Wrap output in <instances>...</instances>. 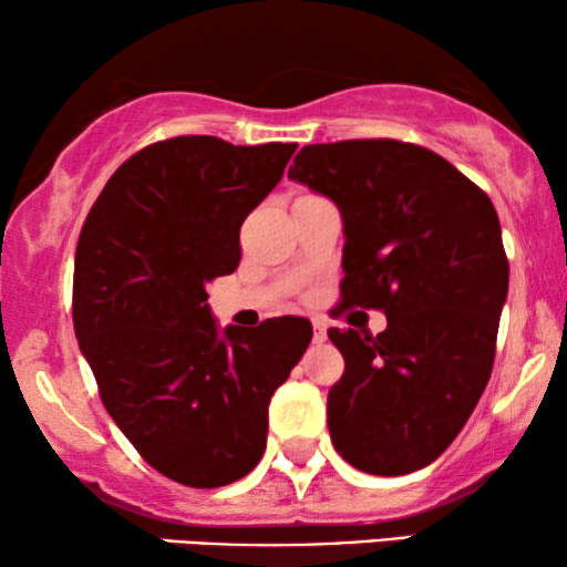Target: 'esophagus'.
Instances as JSON below:
<instances>
[{"instance_id":"obj_1","label":"esophagus","mask_w":567,"mask_h":567,"mask_svg":"<svg viewBox=\"0 0 567 567\" xmlns=\"http://www.w3.org/2000/svg\"><path fill=\"white\" fill-rule=\"evenodd\" d=\"M326 339H329L326 337V323L321 321V318H313V341L316 344H323Z\"/></svg>"}]
</instances>
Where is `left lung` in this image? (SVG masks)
Wrapping results in <instances>:
<instances>
[{"mask_svg": "<svg viewBox=\"0 0 567 567\" xmlns=\"http://www.w3.org/2000/svg\"><path fill=\"white\" fill-rule=\"evenodd\" d=\"M290 177L344 218L341 308L388 316L378 337L329 329L344 357L326 403L331 442L370 475L426 467L493 370L508 292L496 207L446 158L393 138L313 143Z\"/></svg>", "mask_w": 567, "mask_h": 567, "instance_id": "left-lung-1", "label": "left lung"}]
</instances>
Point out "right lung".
Wrapping results in <instances>:
<instances>
[{"mask_svg": "<svg viewBox=\"0 0 567 567\" xmlns=\"http://www.w3.org/2000/svg\"><path fill=\"white\" fill-rule=\"evenodd\" d=\"M295 143L177 135L107 179L74 259V331L102 403L143 460L189 488L251 473L275 390L306 352V318L223 339L207 285L241 261V223L272 193Z\"/></svg>", "mask_w": 567, "mask_h": 567, "instance_id": "right-lung-1", "label": "right lung"}]
</instances>
